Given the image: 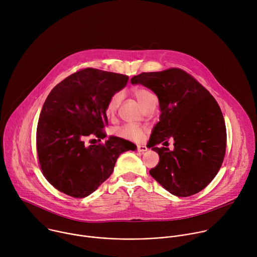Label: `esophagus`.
Returning <instances> with one entry per match:
<instances>
[{
    "mask_svg": "<svg viewBox=\"0 0 257 257\" xmlns=\"http://www.w3.org/2000/svg\"><path fill=\"white\" fill-rule=\"evenodd\" d=\"M137 151L139 153H144V152L148 151V148H146L145 145H137Z\"/></svg>",
    "mask_w": 257,
    "mask_h": 257,
    "instance_id": "obj_1",
    "label": "esophagus"
}]
</instances>
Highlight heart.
I'll return each mask as SVG.
<instances>
[{"label":"heart","instance_id":"obj_1","mask_svg":"<svg viewBox=\"0 0 257 257\" xmlns=\"http://www.w3.org/2000/svg\"><path fill=\"white\" fill-rule=\"evenodd\" d=\"M134 95L137 99V101L139 102V104L142 106L144 104V102L148 100L151 96H153L154 94L149 91L148 89L144 88H136L134 90ZM123 98V94L121 92H115L111 97H109L106 106H105V112L107 115H114L116 113V111L118 109L121 101ZM115 133L123 138V139H127V140H135L138 141L143 137V129L136 126V125H132V124H126L124 126H121L119 128H117L115 130Z\"/></svg>","mask_w":257,"mask_h":257}]
</instances>
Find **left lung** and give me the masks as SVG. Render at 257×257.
Returning a JSON list of instances; mask_svg holds the SVG:
<instances>
[{
  "label": "left lung",
  "instance_id": "1",
  "mask_svg": "<svg viewBox=\"0 0 257 257\" xmlns=\"http://www.w3.org/2000/svg\"><path fill=\"white\" fill-rule=\"evenodd\" d=\"M131 83L150 88L160 102V121L150 138L160 162L150 174L173 195L198 193L215 177L226 153V125L216 100L178 68L141 73ZM169 139H174L173 151L155 146Z\"/></svg>",
  "mask_w": 257,
  "mask_h": 257
}]
</instances>
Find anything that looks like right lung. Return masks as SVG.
<instances>
[{
	"label": "right lung",
	"instance_id": "right-lung-1",
	"mask_svg": "<svg viewBox=\"0 0 257 257\" xmlns=\"http://www.w3.org/2000/svg\"><path fill=\"white\" fill-rule=\"evenodd\" d=\"M128 78L86 68L65 78L48 95L36 129V150L44 176L59 191L76 198L88 196L112 175L122 153L136 150L134 143L116 136L103 144H86L88 139L105 137L106 103Z\"/></svg>",
	"mask_w": 257,
	"mask_h": 257
}]
</instances>
